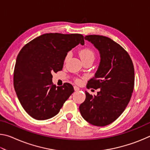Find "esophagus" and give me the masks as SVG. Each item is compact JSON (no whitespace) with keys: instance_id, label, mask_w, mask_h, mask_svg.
I'll return each mask as SVG.
<instances>
[{"instance_id":"obj_1","label":"esophagus","mask_w":150,"mask_h":150,"mask_svg":"<svg viewBox=\"0 0 150 150\" xmlns=\"http://www.w3.org/2000/svg\"><path fill=\"white\" fill-rule=\"evenodd\" d=\"M79 87H78L77 86H74V90L75 91H79Z\"/></svg>"}]
</instances>
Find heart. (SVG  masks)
Masks as SVG:
<instances>
[{
    "label": "heart",
    "instance_id": "1",
    "mask_svg": "<svg viewBox=\"0 0 150 150\" xmlns=\"http://www.w3.org/2000/svg\"><path fill=\"white\" fill-rule=\"evenodd\" d=\"M70 56V53H68L65 57V62H66L68 59V58ZM80 57L82 60L84 62V61L88 60V59H95V53H94L93 51L90 49V48H85V49L82 50L80 52ZM76 81L78 83L80 82V79L76 80Z\"/></svg>",
    "mask_w": 150,
    "mask_h": 150
}]
</instances>
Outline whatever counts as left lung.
I'll use <instances>...</instances> for the list:
<instances>
[{
	"label": "left lung",
	"instance_id": "8db88e82",
	"mask_svg": "<svg viewBox=\"0 0 150 150\" xmlns=\"http://www.w3.org/2000/svg\"><path fill=\"white\" fill-rule=\"evenodd\" d=\"M85 39L99 51L100 56L95 77L88 81L87 87L100 91L94 96L86 91L79 110L88 122L105 126L115 121L130 102L134 86V65L128 52L109 38L88 35Z\"/></svg>",
	"mask_w": 150,
	"mask_h": 150
}]
</instances>
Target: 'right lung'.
Wrapping results in <instances>:
<instances>
[{
    "instance_id": "1",
    "label": "right lung",
    "mask_w": 150,
    "mask_h": 150,
    "mask_svg": "<svg viewBox=\"0 0 150 150\" xmlns=\"http://www.w3.org/2000/svg\"><path fill=\"white\" fill-rule=\"evenodd\" d=\"M79 44H85L81 34L49 33L35 38L20 50L14 67V87L22 107L33 118L54 117L74 92L70 83L54 85L52 73L62 70L67 52Z\"/></svg>"
}]
</instances>
